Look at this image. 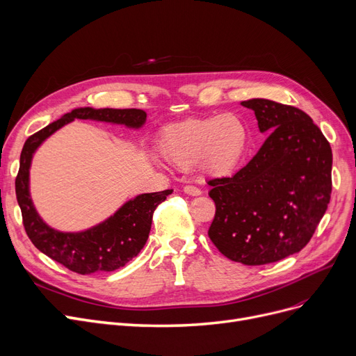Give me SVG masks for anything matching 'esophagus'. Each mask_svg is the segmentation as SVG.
<instances>
[{
  "label": "esophagus",
  "mask_w": 356,
  "mask_h": 356,
  "mask_svg": "<svg viewBox=\"0 0 356 356\" xmlns=\"http://www.w3.org/2000/svg\"><path fill=\"white\" fill-rule=\"evenodd\" d=\"M184 193L187 194V195H193V197L201 195V190H198L197 187H193V185H185V187H184Z\"/></svg>",
  "instance_id": "esophagus-1"
}]
</instances>
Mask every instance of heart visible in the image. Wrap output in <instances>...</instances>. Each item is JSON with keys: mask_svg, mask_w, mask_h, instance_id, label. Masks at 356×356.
Instances as JSON below:
<instances>
[{"mask_svg": "<svg viewBox=\"0 0 356 356\" xmlns=\"http://www.w3.org/2000/svg\"><path fill=\"white\" fill-rule=\"evenodd\" d=\"M248 127L234 113L190 117L165 126L158 138L161 158L179 171L194 165L206 177L230 175L248 146Z\"/></svg>", "mask_w": 356, "mask_h": 356, "instance_id": "1", "label": "heart"}]
</instances>
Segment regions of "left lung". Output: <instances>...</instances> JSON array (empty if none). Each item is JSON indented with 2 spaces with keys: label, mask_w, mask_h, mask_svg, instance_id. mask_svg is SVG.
<instances>
[{
  "label": "left lung",
  "mask_w": 356,
  "mask_h": 356,
  "mask_svg": "<svg viewBox=\"0 0 356 356\" xmlns=\"http://www.w3.org/2000/svg\"><path fill=\"white\" fill-rule=\"evenodd\" d=\"M255 111L268 138L232 178L209 181L216 216L209 236L234 262L265 265L306 246L332 194V147L310 115L265 98L241 103Z\"/></svg>",
  "instance_id": "8db88e82"
}]
</instances>
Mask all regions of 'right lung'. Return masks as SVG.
Instances as JSON below:
<instances>
[{
	"label": "right lung",
	"instance_id": "right-lung-1",
	"mask_svg": "<svg viewBox=\"0 0 356 356\" xmlns=\"http://www.w3.org/2000/svg\"><path fill=\"white\" fill-rule=\"evenodd\" d=\"M76 118L140 129L146 123V113L138 108L81 107L63 114L59 120L50 123L26 140L20 155V169L15 178V195L22 209L23 225L29 239L46 257L82 275L110 273L138 257L149 238L154 211L169 194H172V190L136 195L104 222L87 230L72 233L59 232L47 226L33 206L30 197L31 159L49 136Z\"/></svg>",
	"mask_w": 356,
	"mask_h": 356
}]
</instances>
